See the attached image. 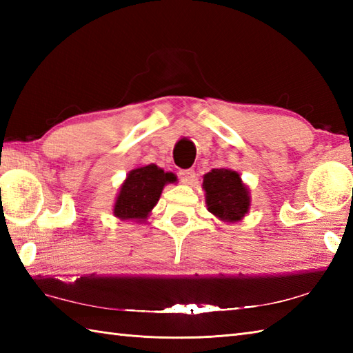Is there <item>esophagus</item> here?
<instances>
[{
	"label": "esophagus",
	"mask_w": 353,
	"mask_h": 353,
	"mask_svg": "<svg viewBox=\"0 0 353 353\" xmlns=\"http://www.w3.org/2000/svg\"><path fill=\"white\" fill-rule=\"evenodd\" d=\"M179 177L183 183H192L196 181V171L188 168V170H181L179 171Z\"/></svg>",
	"instance_id": "34e87169"
}]
</instances>
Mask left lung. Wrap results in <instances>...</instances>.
Returning a JSON list of instances; mask_svg holds the SVG:
<instances>
[{
  "label": "left lung",
  "mask_w": 353,
  "mask_h": 353,
  "mask_svg": "<svg viewBox=\"0 0 353 353\" xmlns=\"http://www.w3.org/2000/svg\"><path fill=\"white\" fill-rule=\"evenodd\" d=\"M208 211L224 221H238L249 211L250 197L236 171L215 168L203 177Z\"/></svg>",
  "instance_id": "1"
}]
</instances>
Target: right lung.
<instances>
[{
    "mask_svg": "<svg viewBox=\"0 0 353 353\" xmlns=\"http://www.w3.org/2000/svg\"><path fill=\"white\" fill-rule=\"evenodd\" d=\"M174 181L171 172H163L156 165L132 170L121 185L114 214L121 220H145L159 200L165 183Z\"/></svg>",
    "mask_w": 353,
    "mask_h": 353,
    "instance_id": "1",
    "label": "right lung"
}]
</instances>
